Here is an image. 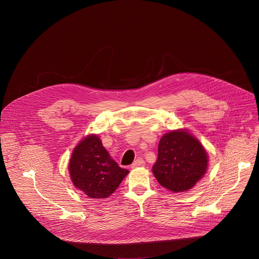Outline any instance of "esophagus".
Returning a JSON list of instances; mask_svg holds the SVG:
<instances>
[{"mask_svg":"<svg viewBox=\"0 0 259 259\" xmlns=\"http://www.w3.org/2000/svg\"><path fill=\"white\" fill-rule=\"evenodd\" d=\"M145 165V161H144V159L143 158H141V157H139L137 160H135L133 164L131 165V168L132 169H134V168H138V167H141V166H144Z\"/></svg>","mask_w":259,"mask_h":259,"instance_id":"esophagus-1","label":"esophagus"}]
</instances>
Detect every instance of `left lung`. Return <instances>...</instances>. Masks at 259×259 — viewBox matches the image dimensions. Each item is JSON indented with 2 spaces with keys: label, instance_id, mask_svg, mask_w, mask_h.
Returning a JSON list of instances; mask_svg holds the SVG:
<instances>
[{
  "label": "left lung",
  "instance_id": "1",
  "mask_svg": "<svg viewBox=\"0 0 259 259\" xmlns=\"http://www.w3.org/2000/svg\"><path fill=\"white\" fill-rule=\"evenodd\" d=\"M208 164V153L201 143L187 129H178L161 137L152 172L160 186L181 193L203 178Z\"/></svg>",
  "mask_w": 259,
  "mask_h": 259
}]
</instances>
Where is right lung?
Masks as SVG:
<instances>
[{
  "instance_id": "obj_1",
  "label": "right lung",
  "mask_w": 259,
  "mask_h": 259,
  "mask_svg": "<svg viewBox=\"0 0 259 259\" xmlns=\"http://www.w3.org/2000/svg\"><path fill=\"white\" fill-rule=\"evenodd\" d=\"M68 170L75 188L90 198H106L129 173L111 158L97 134H89L73 149Z\"/></svg>"
}]
</instances>
